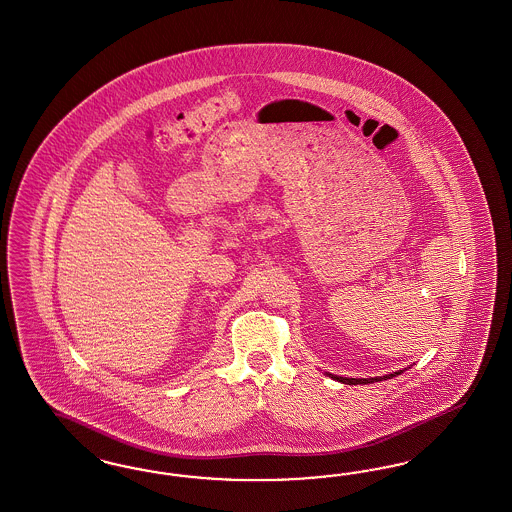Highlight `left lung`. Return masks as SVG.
<instances>
[{"mask_svg": "<svg viewBox=\"0 0 512 512\" xmlns=\"http://www.w3.org/2000/svg\"><path fill=\"white\" fill-rule=\"evenodd\" d=\"M402 373V369L400 371H394V373H390V375H383V377H369V379H348V377H337V375H331L328 373L331 379H335V381H339V383H345V385H368V383H377V381H387V379H392V377H396V375H400Z\"/></svg>", "mask_w": 512, "mask_h": 512, "instance_id": "1", "label": "left lung"}]
</instances>
